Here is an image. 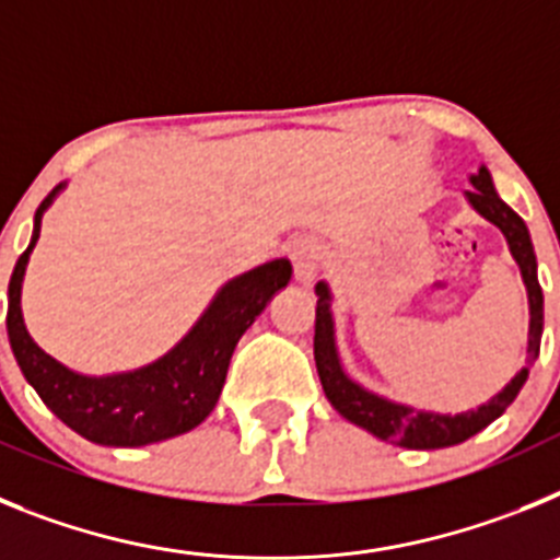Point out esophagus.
Listing matches in <instances>:
<instances>
[{"label": "esophagus", "mask_w": 560, "mask_h": 560, "mask_svg": "<svg viewBox=\"0 0 560 560\" xmlns=\"http://www.w3.org/2000/svg\"><path fill=\"white\" fill-rule=\"evenodd\" d=\"M323 244L314 241V237H300L294 246H291V264H294L296 280L303 285H311L323 269Z\"/></svg>", "instance_id": "34e87169"}]
</instances>
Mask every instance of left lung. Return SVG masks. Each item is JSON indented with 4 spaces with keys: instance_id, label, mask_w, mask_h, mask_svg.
<instances>
[{
    "instance_id": "left-lung-1",
    "label": "left lung",
    "mask_w": 560,
    "mask_h": 560,
    "mask_svg": "<svg viewBox=\"0 0 560 560\" xmlns=\"http://www.w3.org/2000/svg\"><path fill=\"white\" fill-rule=\"evenodd\" d=\"M474 190L465 192V199L482 219L491 221L493 226L502 230L508 237L513 260L522 269V280L527 285V300H530V336H527V361L538 359V348H541V330H544V294L538 285L536 275V252L530 244V232L524 226L511 207L499 199V192L493 190V179L488 167H479V173L471 176ZM316 325H314V359L316 373L323 381V389L328 395L330 407L348 418L355 427L368 429L378 440H387L395 446L404 448H446L457 446L463 440L474 438L482 432L485 427H491L493 420L511 407L518 389L524 387L530 368H522L511 378V384L499 395H493L488 404L477 409L459 415H438L423 412V409L407 407V404H395V400L381 398V395L370 393L348 373L341 370L339 353H336L334 339V314H330V289L328 283H316Z\"/></svg>"
}]
</instances>
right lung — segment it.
Instances as JSON below:
<instances>
[{"label": "right lung", "instance_id": "add662e5", "mask_svg": "<svg viewBox=\"0 0 560 560\" xmlns=\"http://www.w3.org/2000/svg\"><path fill=\"white\" fill-rule=\"evenodd\" d=\"M63 190L58 185L36 210L33 241L8 285V339L24 378L72 432L97 446H148L196 429L219 404L237 339L271 296L291 280V264L277 257L235 277L215 294L190 334L148 368L117 375H81L44 353L22 319V280L42 232V215Z\"/></svg>", "mask_w": 560, "mask_h": 560}]
</instances>
